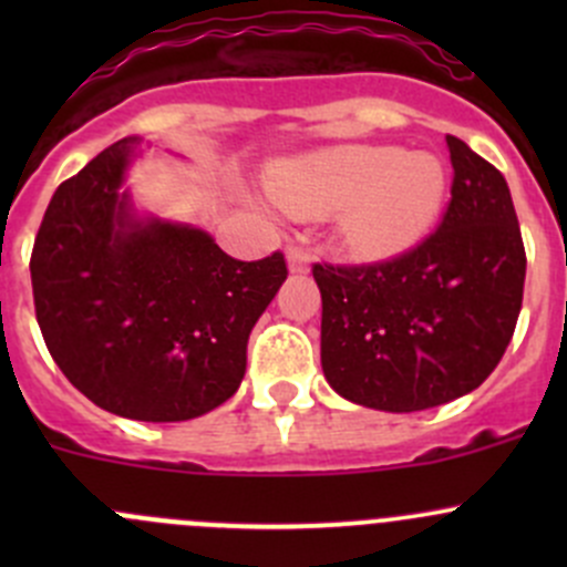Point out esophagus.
I'll return each mask as SVG.
<instances>
[{
	"label": "esophagus",
	"mask_w": 567,
	"mask_h": 567,
	"mask_svg": "<svg viewBox=\"0 0 567 567\" xmlns=\"http://www.w3.org/2000/svg\"><path fill=\"white\" fill-rule=\"evenodd\" d=\"M288 268L293 274H305L310 268V255H307L301 247H290L288 249Z\"/></svg>",
	"instance_id": "1"
}]
</instances>
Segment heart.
<instances>
[{
  "mask_svg": "<svg viewBox=\"0 0 567 567\" xmlns=\"http://www.w3.org/2000/svg\"><path fill=\"white\" fill-rule=\"evenodd\" d=\"M274 199L296 216H334L342 249L364 262L403 255L442 216L450 177L433 153L337 145L279 164Z\"/></svg>",
  "mask_w": 567,
  "mask_h": 567,
  "instance_id": "heart-1",
  "label": "heart"
}]
</instances>
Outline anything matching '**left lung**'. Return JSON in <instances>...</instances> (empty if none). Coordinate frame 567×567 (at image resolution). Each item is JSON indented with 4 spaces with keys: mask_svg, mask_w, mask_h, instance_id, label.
<instances>
[{
    "mask_svg": "<svg viewBox=\"0 0 567 567\" xmlns=\"http://www.w3.org/2000/svg\"><path fill=\"white\" fill-rule=\"evenodd\" d=\"M453 199L420 247L373 266L316 262L320 364L368 409L409 414L477 390L511 346L524 299L522 227L494 164L447 136Z\"/></svg>",
    "mask_w": 567,
    "mask_h": 567,
    "instance_id": "8db88e82",
    "label": "left lung"
}]
</instances>
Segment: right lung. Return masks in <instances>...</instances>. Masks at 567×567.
Listing matches in <instances>:
<instances>
[{
	"label": "right lung",
	"instance_id": "1",
	"mask_svg": "<svg viewBox=\"0 0 567 567\" xmlns=\"http://www.w3.org/2000/svg\"><path fill=\"white\" fill-rule=\"evenodd\" d=\"M125 136L60 183L32 247L45 348L104 411L183 422L230 400L247 373L251 326L288 277L282 251L236 260L205 230L140 216Z\"/></svg>",
	"mask_w": 567,
	"mask_h": 567
}]
</instances>
